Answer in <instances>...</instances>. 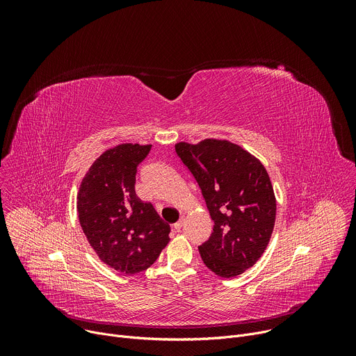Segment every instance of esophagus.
Returning <instances> with one entry per match:
<instances>
[{
  "mask_svg": "<svg viewBox=\"0 0 356 356\" xmlns=\"http://www.w3.org/2000/svg\"><path fill=\"white\" fill-rule=\"evenodd\" d=\"M183 224H184V220H183V218H180V220L175 224V229H176V231H180V229L183 228Z\"/></svg>",
  "mask_w": 356,
  "mask_h": 356,
  "instance_id": "obj_1",
  "label": "esophagus"
}]
</instances>
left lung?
Masks as SVG:
<instances>
[{
    "mask_svg": "<svg viewBox=\"0 0 356 356\" xmlns=\"http://www.w3.org/2000/svg\"><path fill=\"white\" fill-rule=\"evenodd\" d=\"M176 154L197 180L214 228L198 246L206 266L235 277L258 262L276 220V197L265 166L227 139L179 142Z\"/></svg>",
    "mask_w": 356,
    "mask_h": 356,
    "instance_id": "8db88e82",
    "label": "left lung"
}]
</instances>
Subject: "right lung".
<instances>
[{"mask_svg": "<svg viewBox=\"0 0 356 356\" xmlns=\"http://www.w3.org/2000/svg\"><path fill=\"white\" fill-rule=\"evenodd\" d=\"M150 146L121 143L107 149L90 166L77 193L79 221L90 246L124 275L154 265L170 241L169 224L135 193L136 168Z\"/></svg>", "mask_w": 356, "mask_h": 356, "instance_id": "obj_1", "label": "right lung"}]
</instances>
